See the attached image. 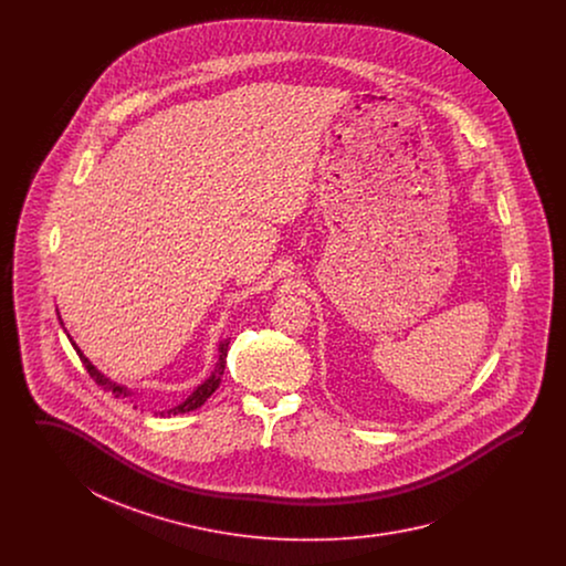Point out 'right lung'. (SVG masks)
<instances>
[{"label": "right lung", "mask_w": 566, "mask_h": 566, "mask_svg": "<svg viewBox=\"0 0 566 566\" xmlns=\"http://www.w3.org/2000/svg\"><path fill=\"white\" fill-rule=\"evenodd\" d=\"M70 337V335H67ZM70 342H72V346H74V350L78 352V356H81L82 365H84V369L88 371V376L93 377L104 390H108L112 392L114 397H129L132 392L125 388V386H120V384H116V381H112L109 377L104 376L102 371H97V367L82 354L81 348L76 346V342L70 337ZM227 350H229V339H224V342H220V346H218V363H216L214 371H212V376L208 377L203 384H199L192 392L189 395V399H185L182 403L176 405L174 409H167V411H159V416H176V413H187V411H192V409H197V407H201V405L206 403L212 395H214L216 388L220 386V377L224 374V365H227Z\"/></svg>", "instance_id": "obj_1"}]
</instances>
